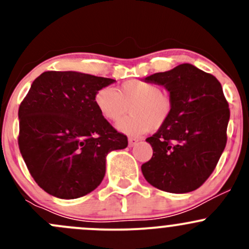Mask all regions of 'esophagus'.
<instances>
[{
	"label": "esophagus",
	"mask_w": 249,
	"mask_h": 249,
	"mask_svg": "<svg viewBox=\"0 0 249 249\" xmlns=\"http://www.w3.org/2000/svg\"><path fill=\"white\" fill-rule=\"evenodd\" d=\"M139 139H136V137H129V145L130 147H134V145H136L137 143H139Z\"/></svg>",
	"instance_id": "obj_1"
}]
</instances>
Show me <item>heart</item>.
Returning <instances> with one entry per match:
<instances>
[{"label":"heart","mask_w":249,"mask_h":249,"mask_svg":"<svg viewBox=\"0 0 249 249\" xmlns=\"http://www.w3.org/2000/svg\"><path fill=\"white\" fill-rule=\"evenodd\" d=\"M95 106L110 123H117L130 110L118 127L129 135H141L161 129L172 114L173 102L161 88L145 80H127L118 90L102 87L95 92Z\"/></svg>","instance_id":"heart-1"}]
</instances>
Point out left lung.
Here are the masks:
<instances>
[{
  "label": "left lung",
  "instance_id": "8db88e82",
  "mask_svg": "<svg viewBox=\"0 0 249 249\" xmlns=\"http://www.w3.org/2000/svg\"><path fill=\"white\" fill-rule=\"evenodd\" d=\"M145 82L164 85L173 102L169 122L147 142L153 157L141 166L147 182L183 194L201 187L227 144L229 104L214 76L190 64L154 73Z\"/></svg>",
  "mask_w": 249,
  "mask_h": 249
}]
</instances>
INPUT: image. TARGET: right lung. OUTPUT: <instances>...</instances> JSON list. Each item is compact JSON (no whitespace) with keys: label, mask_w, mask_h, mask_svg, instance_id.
<instances>
[{"label":"right lung","mask_w":249,"mask_h":249,"mask_svg":"<svg viewBox=\"0 0 249 249\" xmlns=\"http://www.w3.org/2000/svg\"><path fill=\"white\" fill-rule=\"evenodd\" d=\"M114 79L73 71H47L19 106L20 153L35 182L59 199L96 189L106 155L127 147V137L100 114L95 92Z\"/></svg>","instance_id":"right-lung-1"}]
</instances>
